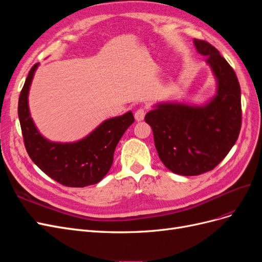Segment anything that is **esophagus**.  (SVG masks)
I'll use <instances>...</instances> for the list:
<instances>
[{"mask_svg": "<svg viewBox=\"0 0 262 262\" xmlns=\"http://www.w3.org/2000/svg\"><path fill=\"white\" fill-rule=\"evenodd\" d=\"M144 116H145V112L144 109H138L136 114H134V118H136V121L140 122L144 119Z\"/></svg>", "mask_w": 262, "mask_h": 262, "instance_id": "obj_1", "label": "esophagus"}]
</instances>
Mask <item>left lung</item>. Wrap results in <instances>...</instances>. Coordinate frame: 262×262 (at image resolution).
I'll return each mask as SVG.
<instances>
[{
  "instance_id": "obj_1",
  "label": "left lung",
  "mask_w": 262,
  "mask_h": 262,
  "mask_svg": "<svg viewBox=\"0 0 262 262\" xmlns=\"http://www.w3.org/2000/svg\"><path fill=\"white\" fill-rule=\"evenodd\" d=\"M216 82L214 96L202 104L167 100L145 115L163 164L182 176H198L217 166L238 139L242 125L241 86L217 49L193 40Z\"/></svg>"
}]
</instances>
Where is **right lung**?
<instances>
[{
    "label": "right lung",
    "instance_id": "add662e5",
    "mask_svg": "<svg viewBox=\"0 0 262 262\" xmlns=\"http://www.w3.org/2000/svg\"><path fill=\"white\" fill-rule=\"evenodd\" d=\"M39 63L29 71L18 99V118L29 157L46 175L67 187H86L104 178L123 133L133 123L131 112L102 121L81 140L53 142L45 138L30 116L28 95Z\"/></svg>",
    "mask_w": 262,
    "mask_h": 262
}]
</instances>
